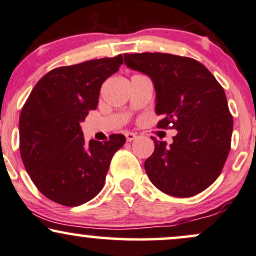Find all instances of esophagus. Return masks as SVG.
<instances>
[{
  "mask_svg": "<svg viewBox=\"0 0 256 256\" xmlns=\"http://www.w3.org/2000/svg\"><path fill=\"white\" fill-rule=\"evenodd\" d=\"M136 138H138V135L132 133V132H127V133H126V139H127V141H133L136 139Z\"/></svg>",
  "mask_w": 256,
  "mask_h": 256,
  "instance_id": "obj_1",
  "label": "esophagus"
}]
</instances>
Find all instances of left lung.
<instances>
[{
    "instance_id": "1",
    "label": "left lung",
    "mask_w": 256,
    "mask_h": 256,
    "mask_svg": "<svg viewBox=\"0 0 256 256\" xmlns=\"http://www.w3.org/2000/svg\"><path fill=\"white\" fill-rule=\"evenodd\" d=\"M128 68L146 74L156 90L158 128L177 130L168 146L152 138L154 151L145 170L159 190L189 198L220 175L230 151L234 121L223 87L189 57L160 52L124 54Z\"/></svg>"
}]
</instances>
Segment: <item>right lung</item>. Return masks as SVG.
<instances>
[{
    "label": "right lung",
    "instance_id": "obj_1",
    "mask_svg": "<svg viewBox=\"0 0 256 256\" xmlns=\"http://www.w3.org/2000/svg\"><path fill=\"white\" fill-rule=\"evenodd\" d=\"M122 55L58 67L38 81L19 120L20 154L32 182L48 199L79 206L104 187L110 162L124 145L122 134L85 144L80 123L98 105L102 84Z\"/></svg>",
    "mask_w": 256,
    "mask_h": 256
}]
</instances>
